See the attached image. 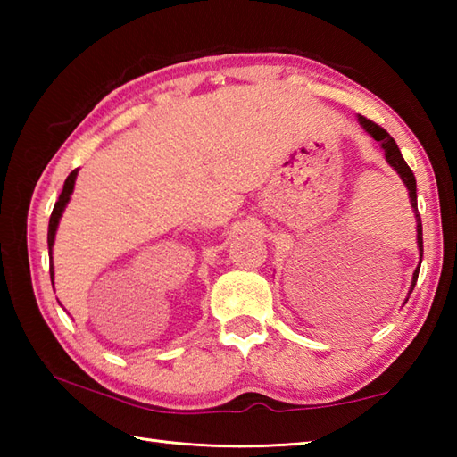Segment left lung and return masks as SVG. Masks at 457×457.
<instances>
[{
    "label": "left lung",
    "mask_w": 457,
    "mask_h": 457,
    "mask_svg": "<svg viewBox=\"0 0 457 457\" xmlns=\"http://www.w3.org/2000/svg\"><path fill=\"white\" fill-rule=\"evenodd\" d=\"M359 120V125L371 135V137L375 141H378V145H381V149L385 151V159L386 162L391 164V167L396 170V174L403 179L404 187L409 188V198H411V204H412V212H414V218H416V244H419V251H420V263H422V251H424V245H422V221H420V213H419V204H416V179H414V172L411 170L409 164L404 162L403 154H401V149L399 145L395 143V139L391 137L389 133H386L381 125L373 123L371 120L363 118V115H357ZM419 270H420V265L416 267L414 275H412V283H411V290L409 295L414 290V285H416V278H419ZM409 300V298H406Z\"/></svg>",
    "instance_id": "1"
}]
</instances>
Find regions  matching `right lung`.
Instances as JSON below:
<instances>
[{
    "label": "right lung",
    "instance_id": "right-lung-1",
    "mask_svg": "<svg viewBox=\"0 0 457 457\" xmlns=\"http://www.w3.org/2000/svg\"><path fill=\"white\" fill-rule=\"evenodd\" d=\"M76 174H79V169H74V170L66 177L61 196H58V200H56V204H54V208H53V213H51V220H48V236H46V241H48V257H51V267H48V270H51V283H53V278H54V269H53V245H54L56 228H58V221H61V216H62V212H64V208H66L68 200H71V194H72V190H74V182H76Z\"/></svg>",
    "mask_w": 457,
    "mask_h": 457
}]
</instances>
